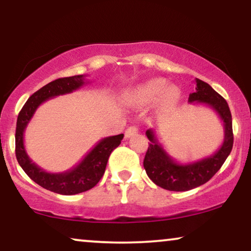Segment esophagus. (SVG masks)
Here are the masks:
<instances>
[{
	"label": "esophagus",
	"mask_w": 251,
	"mask_h": 251,
	"mask_svg": "<svg viewBox=\"0 0 251 251\" xmlns=\"http://www.w3.org/2000/svg\"><path fill=\"white\" fill-rule=\"evenodd\" d=\"M138 132H139V129H138V127H136V126H131V127H128L125 131V136L127 139L128 138H132V136H134V135L138 134Z\"/></svg>",
	"instance_id": "esophagus-1"
}]
</instances>
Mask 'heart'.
I'll list each match as a JSON object with an SVG mask.
<instances>
[{
  "instance_id": "1",
  "label": "heart",
  "mask_w": 251,
  "mask_h": 251,
  "mask_svg": "<svg viewBox=\"0 0 251 251\" xmlns=\"http://www.w3.org/2000/svg\"><path fill=\"white\" fill-rule=\"evenodd\" d=\"M164 78H151L146 80L124 95V102L132 106H149L156 102L164 109L172 108L180 99V89L176 86H168Z\"/></svg>"
}]
</instances>
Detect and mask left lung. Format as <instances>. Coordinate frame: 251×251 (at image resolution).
<instances>
[{
  "mask_svg": "<svg viewBox=\"0 0 251 251\" xmlns=\"http://www.w3.org/2000/svg\"><path fill=\"white\" fill-rule=\"evenodd\" d=\"M188 102L208 105L218 115L224 124V141L213 155L196 162L181 164L165 151L157 140L155 131L148 129L146 135L150 143L143 166L153 183L173 192H186L208 182L219 171L233 148L232 115L225 99L209 83L196 78L195 91L189 94Z\"/></svg>",
  "mask_w": 251,
  "mask_h": 251,
  "instance_id": "1",
  "label": "left lung"
}]
</instances>
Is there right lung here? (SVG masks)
Instances as JSON below:
<instances>
[{
  "instance_id": "obj_1",
  "label": "right lung",
  "mask_w": 251,
  "mask_h": 251,
  "mask_svg": "<svg viewBox=\"0 0 251 251\" xmlns=\"http://www.w3.org/2000/svg\"><path fill=\"white\" fill-rule=\"evenodd\" d=\"M85 75H73L59 78L47 83L38 92L29 96L17 119L16 127V157L26 175L39 186L50 192L62 195H75L92 189L104 175L110 153L120 145L124 134L108 136L96 143L79 164L65 172L50 173L40 168L29 158L24 146V132L40 104L56 96L69 94L88 83Z\"/></svg>"
}]
</instances>
